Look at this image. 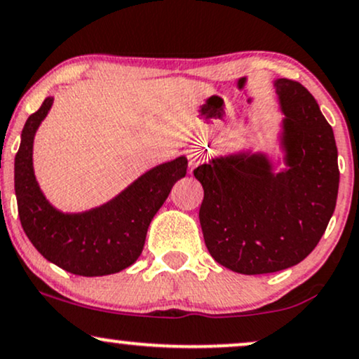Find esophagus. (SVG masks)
Listing matches in <instances>:
<instances>
[{
	"label": "esophagus",
	"instance_id": "1",
	"mask_svg": "<svg viewBox=\"0 0 359 359\" xmlns=\"http://www.w3.org/2000/svg\"><path fill=\"white\" fill-rule=\"evenodd\" d=\"M189 168H191V170H194V168H196L198 163L202 162V157L201 155H198L197 152H194V150H191V152H189Z\"/></svg>",
	"mask_w": 359,
	"mask_h": 359
}]
</instances>
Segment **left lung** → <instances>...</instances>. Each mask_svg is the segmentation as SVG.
Masks as SVG:
<instances>
[{"mask_svg": "<svg viewBox=\"0 0 359 359\" xmlns=\"http://www.w3.org/2000/svg\"><path fill=\"white\" fill-rule=\"evenodd\" d=\"M274 88L283 155L239 150L194 170L204 187L198 221L210 256L248 276L278 273L308 257L338 198V149L318 102L297 81L278 79Z\"/></svg>", "mask_w": 359, "mask_h": 359, "instance_id": "obj_1", "label": "left lung"}]
</instances>
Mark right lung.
Segmentation results:
<instances>
[{"instance_id":"add662e5","label":"right lung","mask_w":359,"mask_h":359,"mask_svg":"<svg viewBox=\"0 0 359 359\" xmlns=\"http://www.w3.org/2000/svg\"><path fill=\"white\" fill-rule=\"evenodd\" d=\"M46 97L28 116L15 157V194L25 234L46 261L76 276H109L132 266L144 249L147 231L179 179L187 174V157L158 163L137 177L105 204L63 212L40 189L33 168L36 130L53 105Z\"/></svg>"}]
</instances>
